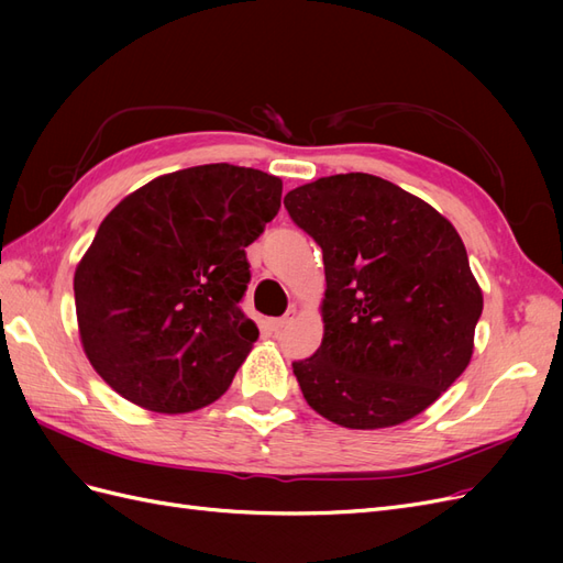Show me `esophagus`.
Instances as JSON below:
<instances>
[{
	"instance_id": "esophagus-1",
	"label": "esophagus",
	"mask_w": 563,
	"mask_h": 563,
	"mask_svg": "<svg viewBox=\"0 0 563 563\" xmlns=\"http://www.w3.org/2000/svg\"><path fill=\"white\" fill-rule=\"evenodd\" d=\"M294 314H296V310H288V312H286L284 317H279V319H269V321H267V327H269L272 331H282V329L286 327V323L294 319Z\"/></svg>"
}]
</instances>
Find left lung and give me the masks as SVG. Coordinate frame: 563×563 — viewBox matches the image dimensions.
<instances>
[{
	"mask_svg": "<svg viewBox=\"0 0 563 563\" xmlns=\"http://www.w3.org/2000/svg\"><path fill=\"white\" fill-rule=\"evenodd\" d=\"M284 207L327 272L323 340L294 362L305 401L350 430L422 413L467 368L484 310L455 228L371 174L319 178Z\"/></svg>",
	"mask_w": 563,
	"mask_h": 563,
	"instance_id": "left-lung-1",
	"label": "left lung"
}]
</instances>
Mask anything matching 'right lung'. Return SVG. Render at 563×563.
Listing matches in <instances>:
<instances>
[{"label":"right lung","mask_w":563,"mask_h":563,"mask_svg":"<svg viewBox=\"0 0 563 563\" xmlns=\"http://www.w3.org/2000/svg\"><path fill=\"white\" fill-rule=\"evenodd\" d=\"M282 207V180L203 164L159 176L100 223L75 272L84 352L114 391L157 413L225 395L258 338L240 302L246 246Z\"/></svg>","instance_id":"right-lung-1"}]
</instances>
